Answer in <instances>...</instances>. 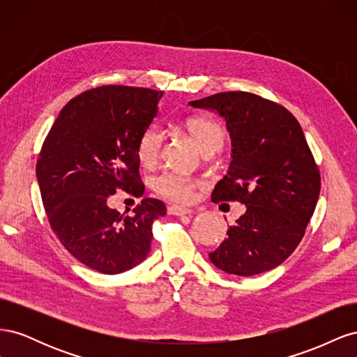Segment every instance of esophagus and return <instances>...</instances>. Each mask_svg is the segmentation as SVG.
Here are the masks:
<instances>
[{
	"label": "esophagus",
	"mask_w": 357,
	"mask_h": 357,
	"mask_svg": "<svg viewBox=\"0 0 357 357\" xmlns=\"http://www.w3.org/2000/svg\"><path fill=\"white\" fill-rule=\"evenodd\" d=\"M168 213L172 215H186V214H192V210L178 207V205H171V207H168Z\"/></svg>",
	"instance_id": "esophagus-1"
}]
</instances>
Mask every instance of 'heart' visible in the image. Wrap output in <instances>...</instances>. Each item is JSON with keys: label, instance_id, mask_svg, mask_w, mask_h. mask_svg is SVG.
<instances>
[{"label": "heart", "instance_id": "1", "mask_svg": "<svg viewBox=\"0 0 357 357\" xmlns=\"http://www.w3.org/2000/svg\"><path fill=\"white\" fill-rule=\"evenodd\" d=\"M189 132L197 139L204 153L218 152L225 142L223 128L205 117H192L186 123ZM164 144V131L156 123L149 125L137 139V156L143 165L150 167L158 162ZM201 186L199 180L178 174L174 171H164L153 180V189L158 195L172 202L188 204L193 193Z\"/></svg>", "mask_w": 357, "mask_h": 357}]
</instances>
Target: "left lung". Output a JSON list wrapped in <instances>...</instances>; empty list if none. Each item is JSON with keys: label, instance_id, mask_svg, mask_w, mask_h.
Segmentation results:
<instances>
[{"label": "left lung", "instance_id": "left-lung-1", "mask_svg": "<svg viewBox=\"0 0 357 357\" xmlns=\"http://www.w3.org/2000/svg\"><path fill=\"white\" fill-rule=\"evenodd\" d=\"M189 104L218 112L232 138L231 167L211 201L247 207L210 253L211 262L235 275L269 271L295 252L319 199L320 171L302 128L283 105L250 92H219Z\"/></svg>", "mask_w": 357, "mask_h": 357}]
</instances>
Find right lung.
Listing matches in <instances>:
<instances>
[{
	"label": "right lung",
	"instance_id": "right-lung-1",
	"mask_svg": "<svg viewBox=\"0 0 357 357\" xmlns=\"http://www.w3.org/2000/svg\"><path fill=\"white\" fill-rule=\"evenodd\" d=\"M164 92L98 86L73 98L52 125L37 159L50 229L83 265L121 274L144 261L153 222L165 204L143 198L132 215L107 205L116 190L142 197L137 139L156 116Z\"/></svg>",
	"mask_w": 357,
	"mask_h": 357
}]
</instances>
